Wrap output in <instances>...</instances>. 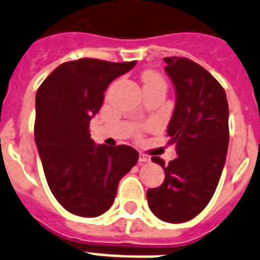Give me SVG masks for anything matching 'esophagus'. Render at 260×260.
<instances>
[{
  "label": "esophagus",
  "mask_w": 260,
  "mask_h": 260,
  "mask_svg": "<svg viewBox=\"0 0 260 260\" xmlns=\"http://www.w3.org/2000/svg\"><path fill=\"white\" fill-rule=\"evenodd\" d=\"M139 162L140 164H146V162H150V157L144 153H140L139 154Z\"/></svg>",
  "instance_id": "34e87169"
}]
</instances>
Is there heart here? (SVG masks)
Masks as SVG:
<instances>
[{
	"instance_id": "1",
	"label": "heart",
	"mask_w": 260,
	"mask_h": 260,
	"mask_svg": "<svg viewBox=\"0 0 260 260\" xmlns=\"http://www.w3.org/2000/svg\"><path fill=\"white\" fill-rule=\"evenodd\" d=\"M144 85L145 83H153V82H157V83H164V80H162L161 77L158 76V74L155 73H146L145 76H144ZM165 85V83H164Z\"/></svg>"
}]
</instances>
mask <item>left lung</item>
<instances>
[{"instance_id": "1", "label": "left lung", "mask_w": 260, "mask_h": 260, "mask_svg": "<svg viewBox=\"0 0 260 260\" xmlns=\"http://www.w3.org/2000/svg\"><path fill=\"white\" fill-rule=\"evenodd\" d=\"M175 87V107L168 125L178 158L162 166L164 183L146 191L149 208L166 222H186L211 202L226 159L229 106L218 81L186 57H165Z\"/></svg>"}]
</instances>
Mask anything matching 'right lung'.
<instances>
[{"label": "right lung", "mask_w": 260, "mask_h": 260, "mask_svg": "<svg viewBox=\"0 0 260 260\" xmlns=\"http://www.w3.org/2000/svg\"><path fill=\"white\" fill-rule=\"evenodd\" d=\"M135 65L96 58L64 62L36 91L34 132L47 183L56 200L81 217L111 208L119 182L139 159L128 145H96L89 132L108 85Z\"/></svg>", "instance_id": "add662e5"}]
</instances>
